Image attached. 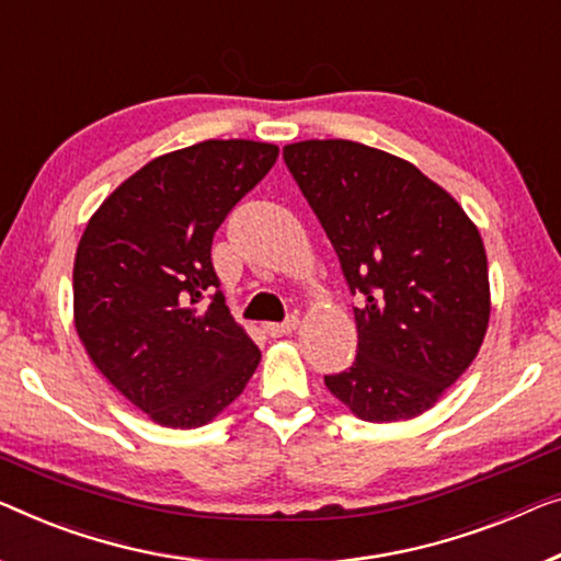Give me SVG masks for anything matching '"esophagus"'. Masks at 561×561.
I'll use <instances>...</instances> for the list:
<instances>
[{
    "label": "esophagus",
    "mask_w": 561,
    "mask_h": 561,
    "mask_svg": "<svg viewBox=\"0 0 561 561\" xmlns=\"http://www.w3.org/2000/svg\"><path fill=\"white\" fill-rule=\"evenodd\" d=\"M299 324V317L297 314H289L284 322H266L264 324V332L270 334V337H282V334H289Z\"/></svg>",
    "instance_id": "34e87169"
}]
</instances>
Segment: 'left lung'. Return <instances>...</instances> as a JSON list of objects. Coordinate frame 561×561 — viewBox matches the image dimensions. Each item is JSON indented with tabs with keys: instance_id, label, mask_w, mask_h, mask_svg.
Wrapping results in <instances>:
<instances>
[{
	"instance_id": "obj_1",
	"label": "left lung",
	"mask_w": 561,
	"mask_h": 561,
	"mask_svg": "<svg viewBox=\"0 0 561 561\" xmlns=\"http://www.w3.org/2000/svg\"><path fill=\"white\" fill-rule=\"evenodd\" d=\"M334 254L357 322V355L324 386L363 421L415 417L461 378L489 328L479 229L413 163L353 140L284 146Z\"/></svg>"
}]
</instances>
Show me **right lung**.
<instances>
[{
	"instance_id": "add662e5",
	"label": "right lung",
	"mask_w": 561,
	"mask_h": 561,
	"mask_svg": "<svg viewBox=\"0 0 561 561\" xmlns=\"http://www.w3.org/2000/svg\"><path fill=\"white\" fill-rule=\"evenodd\" d=\"M277 156L254 140L173 150L121 183L82 233L75 328L98 370L165 428L211 421L262 360L229 314L211 244Z\"/></svg>"
}]
</instances>
